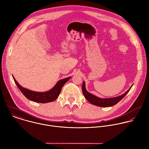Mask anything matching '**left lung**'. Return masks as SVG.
I'll use <instances>...</instances> for the list:
<instances>
[{
	"instance_id": "8db88e82",
	"label": "left lung",
	"mask_w": 149,
	"mask_h": 149,
	"mask_svg": "<svg viewBox=\"0 0 149 149\" xmlns=\"http://www.w3.org/2000/svg\"><path fill=\"white\" fill-rule=\"evenodd\" d=\"M132 85L131 86V88L123 95L116 97H113V98H107V99H102V98H99L89 92H88L86 88H85V83L84 81L82 86V90L83 94L85 96V97L87 99V100L91 103L92 104H93L96 106H99V107H111L113 106L117 103H118L121 100H122L125 95L129 92L130 89H131Z\"/></svg>"
}]
</instances>
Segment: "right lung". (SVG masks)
<instances>
[{"instance_id": "add662e5", "label": "right lung", "mask_w": 149, "mask_h": 149, "mask_svg": "<svg viewBox=\"0 0 149 149\" xmlns=\"http://www.w3.org/2000/svg\"><path fill=\"white\" fill-rule=\"evenodd\" d=\"M13 78L18 89L28 99L34 102L40 103H46L54 101L58 97L64 85L71 78V77H68L60 80L52 89L47 92H37L22 87L15 79L13 76Z\"/></svg>"}]
</instances>
